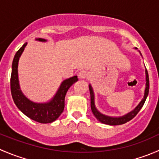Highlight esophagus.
Returning <instances> with one entry per match:
<instances>
[{
	"label": "esophagus",
	"instance_id": "1",
	"mask_svg": "<svg viewBox=\"0 0 159 159\" xmlns=\"http://www.w3.org/2000/svg\"><path fill=\"white\" fill-rule=\"evenodd\" d=\"M89 72H87L86 70H82V71L80 72L79 75H78V78H79L80 79H84V78H89Z\"/></svg>",
	"mask_w": 159,
	"mask_h": 159
}]
</instances>
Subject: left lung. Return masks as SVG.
<instances>
[{
    "instance_id": "left-lung-1",
    "label": "left lung",
    "mask_w": 159,
    "mask_h": 159,
    "mask_svg": "<svg viewBox=\"0 0 159 159\" xmlns=\"http://www.w3.org/2000/svg\"><path fill=\"white\" fill-rule=\"evenodd\" d=\"M145 74H146V88H145V95H144L143 99L142 100V102L139 103V105L134 108L132 111H131L130 113L127 114V115H124L122 117H119V118H113V117H109L106 116V115H104L102 114H101L97 109H96L95 106H94V92H93L92 88L91 85H89V90H90V94H91V108L93 114L95 116V118L98 120L99 121H101L102 123L104 124L109 125H122L125 123L128 122L130 120L132 119L133 118L137 115V114L139 113V111L141 110V108H142V106L145 104V100H146L147 97H148V91H149V78H148V70H145Z\"/></svg>"
}]
</instances>
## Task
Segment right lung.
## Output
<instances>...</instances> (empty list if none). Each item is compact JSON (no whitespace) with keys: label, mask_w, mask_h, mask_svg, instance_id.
I'll list each match as a JSON object with an SVG mask.
<instances>
[{"label":"right lung","mask_w":159,"mask_h":159,"mask_svg":"<svg viewBox=\"0 0 159 159\" xmlns=\"http://www.w3.org/2000/svg\"><path fill=\"white\" fill-rule=\"evenodd\" d=\"M37 40L40 41H46V40L42 38H38ZM26 45L27 43H25L17 51L13 60L12 71L11 75V95L18 109L21 111L30 119L41 124L51 123L55 121L63 112L65 108V98L67 91L75 81H78V77L74 76L63 81L54 97L48 103L38 104L30 101L20 91L17 75L19 58Z\"/></svg>","instance_id":"1"}]
</instances>
